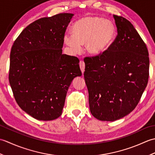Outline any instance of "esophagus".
I'll list each match as a JSON object with an SVG mask.
<instances>
[{
	"instance_id": "obj_1",
	"label": "esophagus",
	"mask_w": 155,
	"mask_h": 155,
	"mask_svg": "<svg viewBox=\"0 0 155 155\" xmlns=\"http://www.w3.org/2000/svg\"><path fill=\"white\" fill-rule=\"evenodd\" d=\"M79 65H80V68H81V72L82 73H84V68H85V64L84 61H80V63H79Z\"/></svg>"
}]
</instances>
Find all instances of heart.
Here are the masks:
<instances>
[{
    "mask_svg": "<svg viewBox=\"0 0 155 155\" xmlns=\"http://www.w3.org/2000/svg\"><path fill=\"white\" fill-rule=\"evenodd\" d=\"M72 36L66 35L64 42L74 52H78L81 46L85 45L91 56H98L106 52L116 37L114 25L108 20L97 16H86L78 19L72 27Z\"/></svg>",
    "mask_w": 155,
    "mask_h": 155,
    "instance_id": "b5f03b06",
    "label": "heart"
}]
</instances>
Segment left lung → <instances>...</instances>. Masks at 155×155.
Listing matches in <instances>:
<instances>
[{
  "label": "left lung",
  "instance_id": "8db88e82",
  "mask_svg": "<svg viewBox=\"0 0 155 155\" xmlns=\"http://www.w3.org/2000/svg\"><path fill=\"white\" fill-rule=\"evenodd\" d=\"M113 17L118 32L113 43L104 53L84 59L91 113L102 121H114L130 113L149 75L145 43L127 19Z\"/></svg>",
  "mask_w": 155,
  "mask_h": 155
}]
</instances>
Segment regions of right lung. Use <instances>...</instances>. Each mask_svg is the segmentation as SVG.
<instances>
[{"instance_id": "add662e5", "label": "right lung", "mask_w": 155, "mask_h": 155, "mask_svg": "<svg viewBox=\"0 0 155 155\" xmlns=\"http://www.w3.org/2000/svg\"><path fill=\"white\" fill-rule=\"evenodd\" d=\"M73 14L61 13L27 26L13 44L9 83L22 110L39 120L62 114L69 87L81 77L79 60L62 54L66 29Z\"/></svg>"}]
</instances>
